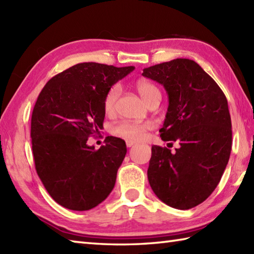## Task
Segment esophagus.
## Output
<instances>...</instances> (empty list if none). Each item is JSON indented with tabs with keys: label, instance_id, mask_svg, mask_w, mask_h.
<instances>
[{
	"label": "esophagus",
	"instance_id": "34e87169",
	"mask_svg": "<svg viewBox=\"0 0 254 254\" xmlns=\"http://www.w3.org/2000/svg\"><path fill=\"white\" fill-rule=\"evenodd\" d=\"M133 145H135V142H133V141H127V147H131V146H133Z\"/></svg>",
	"mask_w": 254,
	"mask_h": 254
}]
</instances>
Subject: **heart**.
I'll list each match as a JSON object with an SVG mask.
<instances>
[{"mask_svg": "<svg viewBox=\"0 0 254 254\" xmlns=\"http://www.w3.org/2000/svg\"><path fill=\"white\" fill-rule=\"evenodd\" d=\"M137 93L141 96L147 106L155 100H160V90L157 86L147 79H139L135 84ZM120 86L113 85L107 91L104 98V111L107 115H112L116 111L117 101L120 95ZM150 128L149 123H134V122H121L112 127V133L115 135L128 139V141H138L145 136V134Z\"/></svg>", "mask_w": 254, "mask_h": 254, "instance_id": "b5f03b06", "label": "heart"}]
</instances>
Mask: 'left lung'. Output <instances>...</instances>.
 Wrapping results in <instances>:
<instances>
[{
  "instance_id": "1",
  "label": "left lung",
  "mask_w": 254,
  "mask_h": 254,
  "mask_svg": "<svg viewBox=\"0 0 254 254\" xmlns=\"http://www.w3.org/2000/svg\"><path fill=\"white\" fill-rule=\"evenodd\" d=\"M169 97L160 137L178 142L176 152L154 145L147 177L157 197L169 206L189 209L216 189L233 144L226 96L217 83L189 59H176L144 68Z\"/></svg>"
}]
</instances>
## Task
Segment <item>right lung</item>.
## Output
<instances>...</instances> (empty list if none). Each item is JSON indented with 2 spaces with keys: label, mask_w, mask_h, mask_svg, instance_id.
Masks as SVG:
<instances>
[{
  "label": "right lung",
  "mask_w": 254,
  "mask_h": 254,
  "mask_svg": "<svg viewBox=\"0 0 254 254\" xmlns=\"http://www.w3.org/2000/svg\"><path fill=\"white\" fill-rule=\"evenodd\" d=\"M134 68L78 63L53 76L38 96L30 128L36 171L63 207L94 208L115 187L126 142L108 136L95 149L87 141L102 127L107 91Z\"/></svg>",
  "instance_id": "add662e5"
}]
</instances>
